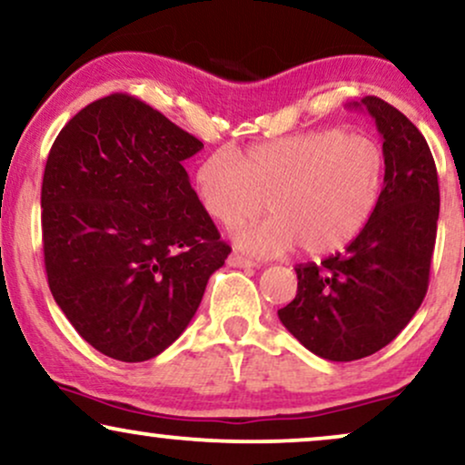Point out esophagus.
Wrapping results in <instances>:
<instances>
[{"mask_svg": "<svg viewBox=\"0 0 465 465\" xmlns=\"http://www.w3.org/2000/svg\"><path fill=\"white\" fill-rule=\"evenodd\" d=\"M227 263L233 268H255L257 266L255 262L249 260V257L240 255V252H232V255L227 257Z\"/></svg>", "mask_w": 465, "mask_h": 465, "instance_id": "34e87169", "label": "esophagus"}]
</instances>
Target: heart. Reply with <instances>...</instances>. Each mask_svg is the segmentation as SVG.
Here are the masks:
<instances>
[{
  "instance_id": "1",
  "label": "heart",
  "mask_w": 465,
  "mask_h": 465,
  "mask_svg": "<svg viewBox=\"0 0 465 465\" xmlns=\"http://www.w3.org/2000/svg\"><path fill=\"white\" fill-rule=\"evenodd\" d=\"M381 184L378 141L337 128L251 145L240 158L214 152L195 173L199 202L227 229L260 216L268 199L274 216L236 236L255 255H279L296 244L307 255L341 251L371 219Z\"/></svg>"
}]
</instances>
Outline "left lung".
Here are the masks:
<instances>
[{
  "mask_svg": "<svg viewBox=\"0 0 465 465\" xmlns=\"http://www.w3.org/2000/svg\"><path fill=\"white\" fill-rule=\"evenodd\" d=\"M351 107L369 111L384 141L380 202L343 252L296 266V298L279 309L304 348L334 362L375 354L412 320L427 293L440 214L436 163L419 128L378 96Z\"/></svg>",
  "mask_w": 465,
  "mask_h": 465,
  "instance_id": "left-lung-1",
  "label": "left lung"
}]
</instances>
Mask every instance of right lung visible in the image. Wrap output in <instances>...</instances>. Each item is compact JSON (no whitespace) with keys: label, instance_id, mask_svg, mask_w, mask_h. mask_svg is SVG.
Segmentation results:
<instances>
[{"label":"right lung","instance_id":"add662e5","mask_svg":"<svg viewBox=\"0 0 465 465\" xmlns=\"http://www.w3.org/2000/svg\"><path fill=\"white\" fill-rule=\"evenodd\" d=\"M203 143L128 94L81 109L43 178V249L57 307L92 348L143 362L184 332L227 255L182 161Z\"/></svg>","mask_w":465,"mask_h":465}]
</instances>
